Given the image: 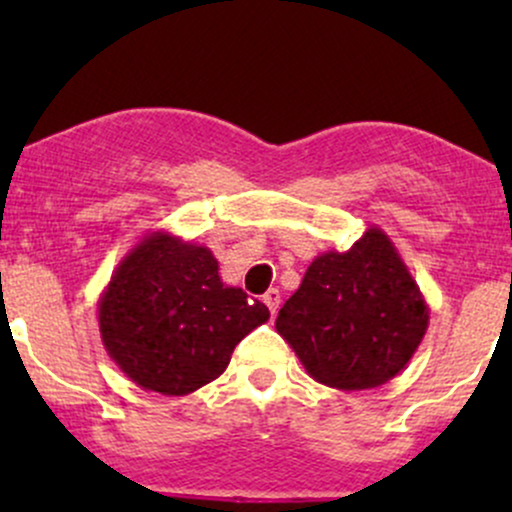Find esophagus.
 I'll use <instances>...</instances> for the list:
<instances>
[{
  "mask_svg": "<svg viewBox=\"0 0 512 512\" xmlns=\"http://www.w3.org/2000/svg\"><path fill=\"white\" fill-rule=\"evenodd\" d=\"M262 301H264V305H267L269 313H272V317H274L276 310H279V303H281V293H279V289H269V291L262 296Z\"/></svg>",
  "mask_w": 512,
  "mask_h": 512,
  "instance_id": "esophagus-1",
  "label": "esophagus"
}]
</instances>
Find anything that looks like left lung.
Returning a JSON list of instances; mask_svg holds the SVG:
<instances>
[{
	"mask_svg": "<svg viewBox=\"0 0 512 512\" xmlns=\"http://www.w3.org/2000/svg\"><path fill=\"white\" fill-rule=\"evenodd\" d=\"M428 330L419 284L383 228L310 262L276 317L305 373L334 390H370L402 373Z\"/></svg>",
	"mask_w": 512,
	"mask_h": 512,
	"instance_id": "1",
	"label": "left lung"
}]
</instances>
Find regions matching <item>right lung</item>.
Wrapping results in <instances>:
<instances>
[{"instance_id": "add662e5", "label": "right lung", "mask_w": 512, "mask_h": 512, "mask_svg": "<svg viewBox=\"0 0 512 512\" xmlns=\"http://www.w3.org/2000/svg\"><path fill=\"white\" fill-rule=\"evenodd\" d=\"M267 305L223 284L204 245L151 231L122 257L98 298L108 356L132 383L168 397L216 380Z\"/></svg>"}]
</instances>
